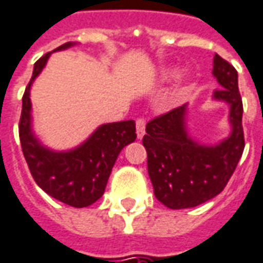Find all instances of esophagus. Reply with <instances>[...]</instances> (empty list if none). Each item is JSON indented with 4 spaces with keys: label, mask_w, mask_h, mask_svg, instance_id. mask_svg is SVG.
Instances as JSON below:
<instances>
[{
    "label": "esophagus",
    "mask_w": 263,
    "mask_h": 263,
    "mask_svg": "<svg viewBox=\"0 0 263 263\" xmlns=\"http://www.w3.org/2000/svg\"><path fill=\"white\" fill-rule=\"evenodd\" d=\"M136 133H137V137L140 140L144 137L145 134V119L139 118L136 120Z\"/></svg>",
    "instance_id": "esophagus-1"
}]
</instances>
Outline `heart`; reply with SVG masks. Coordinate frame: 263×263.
Returning a JSON list of instances; mask_svg holds the SVG:
<instances>
[{"instance_id": "heart-1", "label": "heart", "mask_w": 263, "mask_h": 263, "mask_svg": "<svg viewBox=\"0 0 263 263\" xmlns=\"http://www.w3.org/2000/svg\"><path fill=\"white\" fill-rule=\"evenodd\" d=\"M174 77V71L168 70V68H164V70L161 71V78L162 80H170Z\"/></svg>"}]
</instances>
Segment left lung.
<instances>
[{"mask_svg": "<svg viewBox=\"0 0 263 263\" xmlns=\"http://www.w3.org/2000/svg\"><path fill=\"white\" fill-rule=\"evenodd\" d=\"M213 76L220 89L213 99L230 106L231 133L218 144L204 145L189 136L187 105L164 113L145 126L143 145L155 197L170 209H187L208 202L223 191L244 151L242 99L238 74L229 61L214 55Z\"/></svg>", "mask_w": 263, "mask_h": 263, "instance_id": "1", "label": "left lung"}]
</instances>
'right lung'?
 Returning <instances> with one entry per match:
<instances>
[{"instance_id": "right-lung-1", "label": "right lung", "mask_w": 263, "mask_h": 263, "mask_svg": "<svg viewBox=\"0 0 263 263\" xmlns=\"http://www.w3.org/2000/svg\"><path fill=\"white\" fill-rule=\"evenodd\" d=\"M74 45L68 42L53 51ZM53 51L34 63L33 74L22 98L19 139L34 182L47 195L68 206L87 208L105 192L119 153L137 137L136 123L134 120H124L102 124L81 145L68 151H54L42 144L32 130L30 87Z\"/></svg>"}]
</instances>
